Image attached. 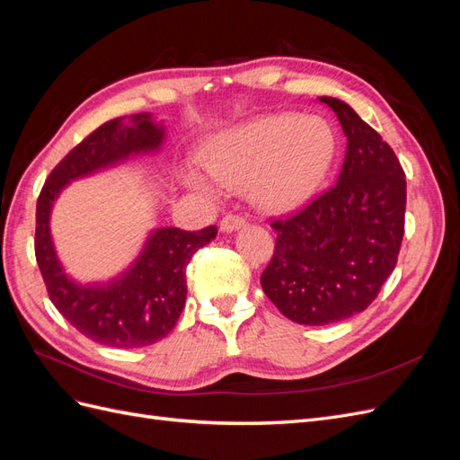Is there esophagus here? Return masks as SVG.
<instances>
[{"mask_svg": "<svg viewBox=\"0 0 460 460\" xmlns=\"http://www.w3.org/2000/svg\"><path fill=\"white\" fill-rule=\"evenodd\" d=\"M242 226H245V217H242V215L228 213V215L222 217V220H220V230L222 232H232V230H238Z\"/></svg>", "mask_w": 460, "mask_h": 460, "instance_id": "esophagus-1", "label": "esophagus"}]
</instances>
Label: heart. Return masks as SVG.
Listing matches in <instances>:
<instances>
[{"instance_id":"obj_1","label":"heart","mask_w":460,"mask_h":460,"mask_svg":"<svg viewBox=\"0 0 460 460\" xmlns=\"http://www.w3.org/2000/svg\"><path fill=\"white\" fill-rule=\"evenodd\" d=\"M333 149V134L323 119L272 115L218 134L203 166L220 186H247L259 205L286 208L314 193L330 171ZM184 182L208 196L217 191L196 169L184 171Z\"/></svg>"}]
</instances>
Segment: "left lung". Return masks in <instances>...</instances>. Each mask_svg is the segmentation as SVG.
<instances>
[{"mask_svg": "<svg viewBox=\"0 0 460 460\" xmlns=\"http://www.w3.org/2000/svg\"><path fill=\"white\" fill-rule=\"evenodd\" d=\"M338 115L347 151L338 182L299 211L270 220L274 255L261 286L297 324L340 323L378 297L405 234L407 182L394 149L355 111L320 97Z\"/></svg>", "mask_w": 460, "mask_h": 460, "instance_id": "1", "label": "left lung"}]
</instances>
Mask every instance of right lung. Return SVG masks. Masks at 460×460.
Instances as JSON below:
<instances>
[{
	"instance_id": "right-lung-1",
	"label": "right lung",
	"mask_w": 460,
	"mask_h": 460,
	"mask_svg": "<svg viewBox=\"0 0 460 460\" xmlns=\"http://www.w3.org/2000/svg\"><path fill=\"white\" fill-rule=\"evenodd\" d=\"M164 128L151 113L113 119L88 134L49 172L36 203V261L51 303L82 336L117 349H134L166 338L186 303V267L193 253L217 235V226L198 232L161 228L140 259L107 286H76L65 276L49 235V211L68 180L100 171L132 153L157 149Z\"/></svg>"
}]
</instances>
